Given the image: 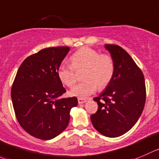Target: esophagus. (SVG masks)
I'll return each instance as SVG.
<instances>
[{"mask_svg":"<svg viewBox=\"0 0 159 159\" xmlns=\"http://www.w3.org/2000/svg\"><path fill=\"white\" fill-rule=\"evenodd\" d=\"M86 101H87V99H86V98H78V102L79 104H83V103L85 102Z\"/></svg>","mask_w":159,"mask_h":159,"instance_id":"obj_1","label":"esophagus"}]
</instances>
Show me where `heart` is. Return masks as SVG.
Instances as JSON below:
<instances>
[{
	"label": "heart",
	"mask_w": 159,
	"mask_h": 159,
	"mask_svg": "<svg viewBox=\"0 0 159 159\" xmlns=\"http://www.w3.org/2000/svg\"><path fill=\"white\" fill-rule=\"evenodd\" d=\"M70 64L61 63L57 68V76L63 84L72 88L76 83V71L84 70V81L77 84L70 91L74 96L84 98L96 91L106 88L112 81L115 71V62L112 56L101 53L90 47H82L70 58Z\"/></svg>",
	"instance_id": "b5f03b06"
}]
</instances>
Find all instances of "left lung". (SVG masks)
I'll list each match as a JSON object with an SVG mask.
<instances>
[{
  "instance_id": "1",
  "label": "left lung",
  "mask_w": 159,
  "mask_h": 159,
  "mask_svg": "<svg viewBox=\"0 0 159 159\" xmlns=\"http://www.w3.org/2000/svg\"><path fill=\"white\" fill-rule=\"evenodd\" d=\"M115 62L112 81L94 101L98 110L91 116L95 130L109 138H116L134 127L142 113L146 100L143 72L126 50L106 44Z\"/></svg>"
}]
</instances>
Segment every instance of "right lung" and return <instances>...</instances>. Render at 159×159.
<instances>
[{
  "label": "right lung",
  "mask_w": 159,
  "mask_h": 159,
  "mask_svg": "<svg viewBox=\"0 0 159 159\" xmlns=\"http://www.w3.org/2000/svg\"><path fill=\"white\" fill-rule=\"evenodd\" d=\"M68 47H50L28 57L12 84V104L21 127L32 136L50 140L67 128L78 98H58L66 92L57 76Z\"/></svg>",
  "instance_id": "obj_1"
}]
</instances>
